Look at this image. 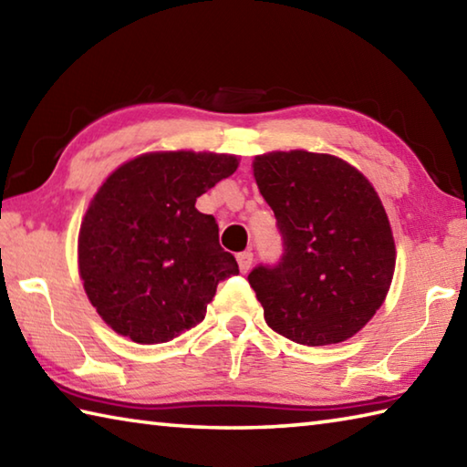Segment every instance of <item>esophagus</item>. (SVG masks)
Returning <instances> with one entry per match:
<instances>
[{"instance_id":"34e87169","label":"esophagus","mask_w":467,"mask_h":467,"mask_svg":"<svg viewBox=\"0 0 467 467\" xmlns=\"http://www.w3.org/2000/svg\"><path fill=\"white\" fill-rule=\"evenodd\" d=\"M237 266H240V272H248L250 268H252V262H254V254L250 252V250H245V252H240L237 254Z\"/></svg>"}]
</instances>
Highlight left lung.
<instances>
[{"mask_svg":"<svg viewBox=\"0 0 467 467\" xmlns=\"http://www.w3.org/2000/svg\"><path fill=\"white\" fill-rule=\"evenodd\" d=\"M252 171L285 245L278 266L248 276L264 319L303 346L354 337L382 306L397 264L372 182L337 156L306 150L258 154Z\"/></svg>","mask_w":467,"mask_h":467,"instance_id":"left-lung-1","label":"left lung"}]
</instances>
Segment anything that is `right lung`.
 <instances>
[{
  "label": "right lung",
  "mask_w": 467,
  "mask_h": 467,
  "mask_svg": "<svg viewBox=\"0 0 467 467\" xmlns=\"http://www.w3.org/2000/svg\"><path fill=\"white\" fill-rule=\"evenodd\" d=\"M235 154L161 150L119 164L87 207L78 276L95 311L136 343L171 341L203 321L219 280L240 272L197 197L237 171Z\"/></svg>",
  "instance_id": "1"
}]
</instances>
